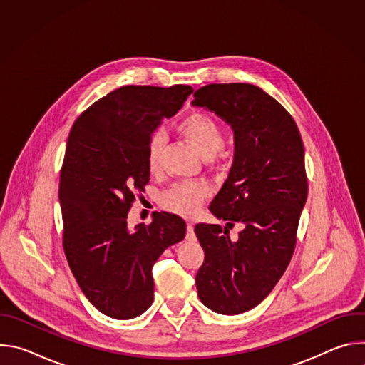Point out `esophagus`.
<instances>
[{"instance_id":"34e87169","label":"esophagus","mask_w":365,"mask_h":365,"mask_svg":"<svg viewBox=\"0 0 365 365\" xmlns=\"http://www.w3.org/2000/svg\"><path fill=\"white\" fill-rule=\"evenodd\" d=\"M186 240H187V241H196V235H195V230H193V224H192V222H187Z\"/></svg>"}]
</instances>
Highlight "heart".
Listing matches in <instances>:
<instances>
[{
    "label": "heart",
    "instance_id": "1",
    "mask_svg": "<svg viewBox=\"0 0 365 365\" xmlns=\"http://www.w3.org/2000/svg\"><path fill=\"white\" fill-rule=\"evenodd\" d=\"M179 131L206 158L212 155L222 147L225 140V130L220 121L205 113H193L186 117ZM165 147V135L162 131H155L150 135L145 147L147 169L151 175L160 170L162 151ZM211 189L202 182H182L173 185L162 196V205L165 210L183 215L192 217L199 210L202 203L210 197Z\"/></svg>",
    "mask_w": 365,
    "mask_h": 365
}]
</instances>
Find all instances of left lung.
I'll return each mask as SVG.
<instances>
[{"instance_id":"1","label":"left lung","mask_w":365,"mask_h":365,"mask_svg":"<svg viewBox=\"0 0 365 365\" xmlns=\"http://www.w3.org/2000/svg\"><path fill=\"white\" fill-rule=\"evenodd\" d=\"M193 96L192 106L228 123L235 140L228 179L210 205L227 227H195L205 251L197 296L217 314L238 315L269 296L292 259L307 197L303 141L292 115L262 88L211 83ZM235 222L245 230L231 240Z\"/></svg>"}]
</instances>
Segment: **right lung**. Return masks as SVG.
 <instances>
[{
  "label": "right lung",
  "instance_id": "obj_1",
  "mask_svg": "<svg viewBox=\"0 0 365 365\" xmlns=\"http://www.w3.org/2000/svg\"><path fill=\"white\" fill-rule=\"evenodd\" d=\"M192 92L189 85L123 86L93 102L71 130L59 185L63 250L86 299L110 318L144 314L154 299V263L185 238L186 222L175 214L155 212L134 231L127 217L134 192L150 180V135Z\"/></svg>",
  "mask_w": 365,
  "mask_h": 365
}]
</instances>
